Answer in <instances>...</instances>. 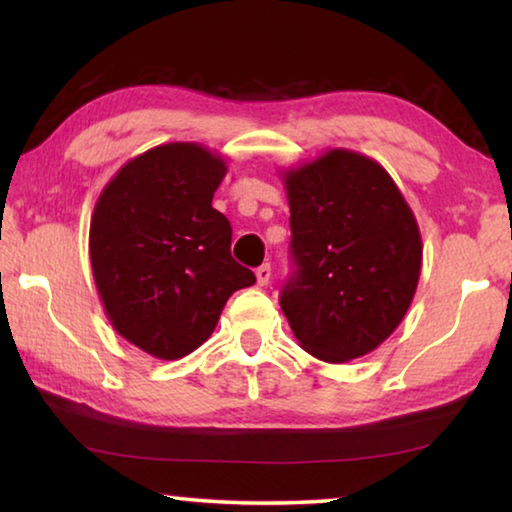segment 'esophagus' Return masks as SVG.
Returning <instances> with one entry per match:
<instances>
[{"instance_id": "34e87169", "label": "esophagus", "mask_w": 512, "mask_h": 512, "mask_svg": "<svg viewBox=\"0 0 512 512\" xmlns=\"http://www.w3.org/2000/svg\"><path fill=\"white\" fill-rule=\"evenodd\" d=\"M255 275H257V284L259 287H266L268 284V280H271V264H262L255 271Z\"/></svg>"}]
</instances>
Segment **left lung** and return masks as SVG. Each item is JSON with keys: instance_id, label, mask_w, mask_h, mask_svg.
I'll list each match as a JSON object with an SVG mask.
<instances>
[{"instance_id": "8db88e82", "label": "left lung", "mask_w": 512, "mask_h": 512, "mask_svg": "<svg viewBox=\"0 0 512 512\" xmlns=\"http://www.w3.org/2000/svg\"><path fill=\"white\" fill-rule=\"evenodd\" d=\"M282 180L296 271L280 307L311 357L359 359L411 307L422 266L418 221L388 171L357 151L329 149Z\"/></svg>"}]
</instances>
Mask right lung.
Instances as JSON below:
<instances>
[{"instance_id": "right-lung-1", "label": "right lung", "mask_w": 512, "mask_h": 512, "mask_svg": "<svg viewBox=\"0 0 512 512\" xmlns=\"http://www.w3.org/2000/svg\"><path fill=\"white\" fill-rule=\"evenodd\" d=\"M225 173L201 144H160L128 160L94 205L90 262L103 311L155 359L194 352L232 293L255 284L230 255V221L212 207Z\"/></svg>"}]
</instances>
